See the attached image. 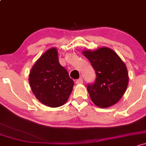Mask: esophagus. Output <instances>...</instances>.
I'll return each mask as SVG.
<instances>
[{
  "label": "esophagus",
  "mask_w": 146,
  "mask_h": 146,
  "mask_svg": "<svg viewBox=\"0 0 146 146\" xmlns=\"http://www.w3.org/2000/svg\"><path fill=\"white\" fill-rule=\"evenodd\" d=\"M83 79L82 78H80V79H77L76 81V84H83Z\"/></svg>",
  "instance_id": "esophagus-1"
}]
</instances>
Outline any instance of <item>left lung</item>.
I'll return each mask as SVG.
<instances>
[{"label": "left lung", "mask_w": 146, "mask_h": 146, "mask_svg": "<svg viewBox=\"0 0 146 146\" xmlns=\"http://www.w3.org/2000/svg\"><path fill=\"white\" fill-rule=\"evenodd\" d=\"M82 54L90 61L97 75L95 84L87 86L92 102L100 108L116 104L125 94L129 82L125 62L108 47L84 50Z\"/></svg>", "instance_id": "1"}]
</instances>
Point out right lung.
<instances>
[{
	"mask_svg": "<svg viewBox=\"0 0 146 146\" xmlns=\"http://www.w3.org/2000/svg\"><path fill=\"white\" fill-rule=\"evenodd\" d=\"M33 93L42 104L58 107L66 103L74 83L66 69L59 63L58 50L51 47L31 68L29 78Z\"/></svg>",
	"mask_w": 146,
	"mask_h": 146,
	"instance_id": "add662e5",
	"label": "right lung"
}]
</instances>
